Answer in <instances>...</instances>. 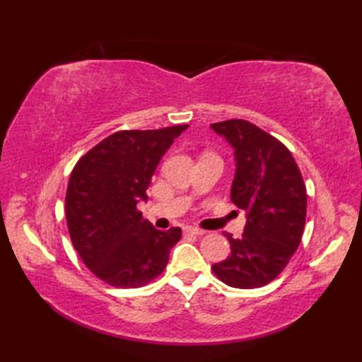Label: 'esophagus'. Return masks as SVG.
<instances>
[{
	"mask_svg": "<svg viewBox=\"0 0 362 362\" xmlns=\"http://www.w3.org/2000/svg\"><path fill=\"white\" fill-rule=\"evenodd\" d=\"M185 233L187 235H194V236H201L205 233V230L197 228V227H185Z\"/></svg>",
	"mask_w": 362,
	"mask_h": 362,
	"instance_id": "obj_1",
	"label": "esophagus"
}]
</instances>
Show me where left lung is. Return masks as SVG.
<instances>
[{"mask_svg":"<svg viewBox=\"0 0 362 362\" xmlns=\"http://www.w3.org/2000/svg\"><path fill=\"white\" fill-rule=\"evenodd\" d=\"M235 153L232 202L245 211L240 240L226 233L232 252L213 264L221 281L253 289L271 283L294 255L305 228L306 188L289 149L244 119L214 122Z\"/></svg>","mask_w":362,"mask_h":362,"instance_id":"obj_1","label":"left lung"}]
</instances>
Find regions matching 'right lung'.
<instances>
[{
  "mask_svg": "<svg viewBox=\"0 0 362 362\" xmlns=\"http://www.w3.org/2000/svg\"><path fill=\"white\" fill-rule=\"evenodd\" d=\"M188 124L121 130L76 163L65 214L76 252L98 279L117 288H140L165 271L180 227L161 232L143 219L138 202L173 141Z\"/></svg>",
  "mask_w": 362,
  "mask_h": 362,
  "instance_id": "obj_1",
  "label": "right lung"
}]
</instances>
